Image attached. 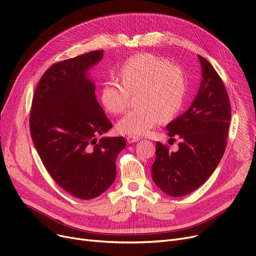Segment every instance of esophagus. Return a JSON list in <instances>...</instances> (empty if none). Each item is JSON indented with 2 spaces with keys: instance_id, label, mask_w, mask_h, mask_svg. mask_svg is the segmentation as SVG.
<instances>
[{
  "instance_id": "esophagus-1",
  "label": "esophagus",
  "mask_w": 256,
  "mask_h": 256,
  "mask_svg": "<svg viewBox=\"0 0 256 256\" xmlns=\"http://www.w3.org/2000/svg\"><path fill=\"white\" fill-rule=\"evenodd\" d=\"M140 140V138L139 137H137V136H128L126 137V141H128V143H135V142H138Z\"/></svg>"
}]
</instances>
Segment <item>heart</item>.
Instances as JSON below:
<instances>
[{
	"label": "heart",
	"instance_id": "obj_1",
	"mask_svg": "<svg viewBox=\"0 0 256 256\" xmlns=\"http://www.w3.org/2000/svg\"><path fill=\"white\" fill-rule=\"evenodd\" d=\"M121 84L106 80L100 88V100L110 114H121L136 95L138 108L117 124V130L130 136H144L168 120L183 106L187 84L183 71L163 58L140 53L126 60L119 69Z\"/></svg>",
	"mask_w": 256,
	"mask_h": 256
}]
</instances>
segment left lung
Instances as JSON below:
<instances>
[{"label":"left lung","mask_w":256,"mask_h":256,"mask_svg":"<svg viewBox=\"0 0 256 256\" xmlns=\"http://www.w3.org/2000/svg\"><path fill=\"white\" fill-rule=\"evenodd\" d=\"M202 82L194 102L166 126L168 136L179 135V150L157 142L152 166L154 184L166 194L184 196L203 185L218 165L226 148L231 106L223 80L210 62L198 55Z\"/></svg>","instance_id":"8db88e82"}]
</instances>
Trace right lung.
<instances>
[{
  "label": "right lung",
  "instance_id": "1",
  "mask_svg": "<svg viewBox=\"0 0 256 256\" xmlns=\"http://www.w3.org/2000/svg\"><path fill=\"white\" fill-rule=\"evenodd\" d=\"M102 58L104 50H97L52 64L30 110L31 138L44 166L62 190L82 200L113 184L117 154L126 146L124 137L97 140L112 128L88 75Z\"/></svg>",
  "mask_w": 256,
  "mask_h": 256
}]
</instances>
